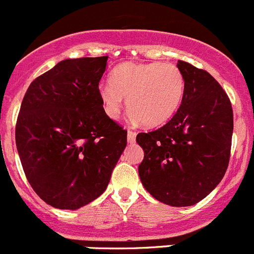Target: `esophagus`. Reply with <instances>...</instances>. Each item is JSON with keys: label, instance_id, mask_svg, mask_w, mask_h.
I'll return each mask as SVG.
<instances>
[{"label": "esophagus", "instance_id": "1", "mask_svg": "<svg viewBox=\"0 0 254 254\" xmlns=\"http://www.w3.org/2000/svg\"><path fill=\"white\" fill-rule=\"evenodd\" d=\"M135 138H136V132H134V131H127V143H134V141H135Z\"/></svg>", "mask_w": 254, "mask_h": 254}]
</instances>
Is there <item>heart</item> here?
<instances>
[{
    "label": "heart",
    "mask_w": 254,
    "mask_h": 254,
    "mask_svg": "<svg viewBox=\"0 0 254 254\" xmlns=\"http://www.w3.org/2000/svg\"><path fill=\"white\" fill-rule=\"evenodd\" d=\"M106 115L118 119L124 99L134 122L164 124L177 113L185 95L184 73L168 63H125L114 69L110 82L99 86Z\"/></svg>",
    "instance_id": "b5f03b06"
}]
</instances>
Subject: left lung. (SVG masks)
<instances>
[{
    "label": "left lung",
    "instance_id": "obj_1",
    "mask_svg": "<svg viewBox=\"0 0 254 254\" xmlns=\"http://www.w3.org/2000/svg\"><path fill=\"white\" fill-rule=\"evenodd\" d=\"M185 77L181 106L159 129L140 132L139 177L144 189L170 206H191L206 197L228 168L233 135L229 97L206 70L178 61Z\"/></svg>",
    "mask_w": 254,
    "mask_h": 254
}]
</instances>
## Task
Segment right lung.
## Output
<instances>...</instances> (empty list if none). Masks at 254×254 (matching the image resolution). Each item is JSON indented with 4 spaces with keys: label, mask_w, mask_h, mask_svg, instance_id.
Segmentation results:
<instances>
[{
    "label": "right lung",
    "mask_w": 254,
    "mask_h": 254,
    "mask_svg": "<svg viewBox=\"0 0 254 254\" xmlns=\"http://www.w3.org/2000/svg\"><path fill=\"white\" fill-rule=\"evenodd\" d=\"M109 57L64 59L31 82L22 100L16 147L36 195L77 210L104 193L127 147V130L99 95Z\"/></svg>",
    "instance_id": "1"
}]
</instances>
